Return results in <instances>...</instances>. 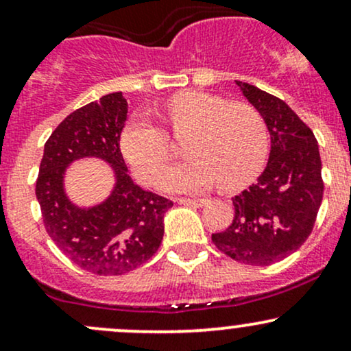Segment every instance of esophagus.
Returning <instances> with one entry per match:
<instances>
[{"mask_svg": "<svg viewBox=\"0 0 351 351\" xmlns=\"http://www.w3.org/2000/svg\"><path fill=\"white\" fill-rule=\"evenodd\" d=\"M180 204H186V206H195V208H201L206 204V199H195V198H180L178 199Z\"/></svg>", "mask_w": 351, "mask_h": 351, "instance_id": "esophagus-1", "label": "esophagus"}]
</instances>
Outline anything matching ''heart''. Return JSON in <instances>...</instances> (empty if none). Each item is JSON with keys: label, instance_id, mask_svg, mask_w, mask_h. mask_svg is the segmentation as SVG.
<instances>
[{"label": "heart", "instance_id": "heart-1", "mask_svg": "<svg viewBox=\"0 0 351 351\" xmlns=\"http://www.w3.org/2000/svg\"><path fill=\"white\" fill-rule=\"evenodd\" d=\"M163 120L175 136L188 135L183 150L189 160L165 170L158 186L168 191H203L219 183L224 189L247 184L263 170L269 153L264 117L245 102L189 90L173 95ZM120 148L140 180L156 178L171 155L167 132L148 117L125 125Z\"/></svg>", "mask_w": 351, "mask_h": 351}]
</instances>
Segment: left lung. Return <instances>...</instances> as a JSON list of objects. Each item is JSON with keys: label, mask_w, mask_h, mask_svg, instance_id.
I'll return each instance as SVG.
<instances>
[{"label": "left lung", "mask_w": 351, "mask_h": 351, "mask_svg": "<svg viewBox=\"0 0 351 351\" xmlns=\"http://www.w3.org/2000/svg\"><path fill=\"white\" fill-rule=\"evenodd\" d=\"M236 84L267 123L271 155L256 183L232 198L231 224L211 239L237 263L264 267L295 252L315 226L324 198L322 160L313 132L284 100Z\"/></svg>", "instance_id": "obj_1"}]
</instances>
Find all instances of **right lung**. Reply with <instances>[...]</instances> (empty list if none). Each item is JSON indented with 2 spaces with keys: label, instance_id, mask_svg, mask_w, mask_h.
I'll return each mask as SVG.
<instances>
[{
  "label": "right lung",
  "instance_id": "add662e5",
  "mask_svg": "<svg viewBox=\"0 0 351 351\" xmlns=\"http://www.w3.org/2000/svg\"><path fill=\"white\" fill-rule=\"evenodd\" d=\"M127 114L122 92H114L67 115L44 145L36 180L47 234L72 263L97 276H122L147 263L162 244L163 216L173 206L127 173L120 152ZM82 156H100L117 175L111 198L90 210L75 208L62 189L65 167Z\"/></svg>",
  "mask_w": 351,
  "mask_h": 351
}]
</instances>
